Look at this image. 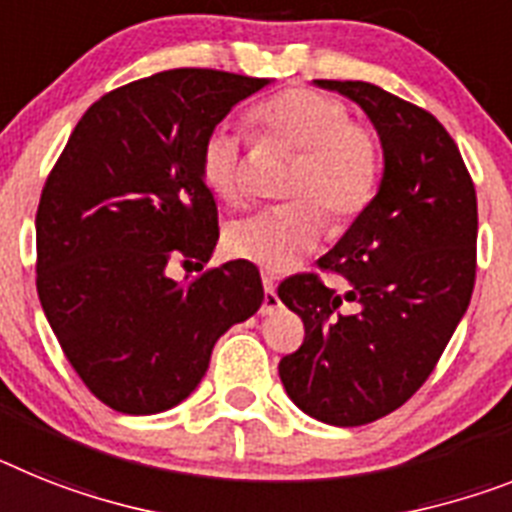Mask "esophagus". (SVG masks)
<instances>
[{"mask_svg": "<svg viewBox=\"0 0 512 512\" xmlns=\"http://www.w3.org/2000/svg\"><path fill=\"white\" fill-rule=\"evenodd\" d=\"M263 289H265V296H263V307H260V312H263V315H273V312L281 307V299H278L276 294V278L263 276Z\"/></svg>", "mask_w": 512, "mask_h": 512, "instance_id": "esophagus-1", "label": "esophagus"}]
</instances>
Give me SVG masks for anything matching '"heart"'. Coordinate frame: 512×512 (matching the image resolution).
<instances>
[{
    "label": "heart",
    "mask_w": 512,
    "mask_h": 512,
    "mask_svg": "<svg viewBox=\"0 0 512 512\" xmlns=\"http://www.w3.org/2000/svg\"><path fill=\"white\" fill-rule=\"evenodd\" d=\"M247 119L260 143L296 150L281 190L291 200L231 223L226 249L257 268L286 270L315 249L325 218L341 229L375 200L382 176L380 137L369 124L349 119L346 103L304 85L265 98ZM200 174L223 203L242 205L247 200L242 137L226 124L205 135Z\"/></svg>",
    "instance_id": "heart-1"
}]
</instances>
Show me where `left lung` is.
Returning <instances> with one entry per match:
<instances>
[{
	"label": "left lung",
	"mask_w": 512,
	"mask_h": 512,
	"mask_svg": "<svg viewBox=\"0 0 512 512\" xmlns=\"http://www.w3.org/2000/svg\"><path fill=\"white\" fill-rule=\"evenodd\" d=\"M367 111L385 153L380 192L317 273L278 286L304 343L278 364L291 401L325 424L359 427L422 388L461 322L476 278L474 179L427 109L362 80H317Z\"/></svg>",
	"instance_id": "left-lung-1"
}]
</instances>
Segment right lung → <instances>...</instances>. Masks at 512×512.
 Here are the masks:
<instances>
[{
	"instance_id": "add662e5",
	"label": "right lung",
	"mask_w": 512,
	"mask_h": 512,
	"mask_svg": "<svg viewBox=\"0 0 512 512\" xmlns=\"http://www.w3.org/2000/svg\"><path fill=\"white\" fill-rule=\"evenodd\" d=\"M265 77L166 70L103 93L49 171L36 213V289L67 362L119 414H158L203 380L210 351L263 304L247 260L203 270L218 208L200 148ZM171 259L201 273L165 276Z\"/></svg>"
}]
</instances>
